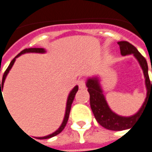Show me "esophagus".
Listing matches in <instances>:
<instances>
[{
	"mask_svg": "<svg viewBox=\"0 0 152 152\" xmlns=\"http://www.w3.org/2000/svg\"><path fill=\"white\" fill-rule=\"evenodd\" d=\"M78 88H80V89H84L85 88H86V85H85V81L82 79V80H79L78 82Z\"/></svg>",
	"mask_w": 152,
	"mask_h": 152,
	"instance_id": "1",
	"label": "esophagus"
}]
</instances>
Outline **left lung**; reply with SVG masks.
<instances>
[{
	"instance_id": "1",
	"label": "left lung",
	"mask_w": 152,
	"mask_h": 152,
	"mask_svg": "<svg viewBox=\"0 0 152 152\" xmlns=\"http://www.w3.org/2000/svg\"><path fill=\"white\" fill-rule=\"evenodd\" d=\"M120 47V51L122 56L133 54L137 60L143 71L145 77V85L146 88V97L142 107L137 112L132 116L125 117L115 113L111 109L107 102L103 90L100 83V78L98 75L88 77L87 79L86 86L90 95V107L93 111L97 122L104 128L111 131H122L129 129L137 122L144 111L148 100H152V81L151 82L148 75V66L146 58L138 52L136 47L126 41L118 42ZM152 71V68H151Z\"/></svg>"
}]
</instances>
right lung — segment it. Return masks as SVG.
<instances>
[{
  "label": "right lung",
  "instance_id": "right-lung-1",
  "mask_svg": "<svg viewBox=\"0 0 152 152\" xmlns=\"http://www.w3.org/2000/svg\"><path fill=\"white\" fill-rule=\"evenodd\" d=\"M26 53H38V54H45L46 50L45 49H43V48H30V49H26V50H22L20 54H17V55H16V56H15V58H13L12 60H11V62L10 63V64H9V66H8V68H7L6 71H5L4 75H3V78H2L1 87V106L2 101H4L3 97H2L1 90L3 89V87H4V83H5V80H6V76H7V74H9V72H10V70L11 69L12 66L14 65V63L15 62V59L18 58V57H20L21 54H26ZM78 85H76V86L74 87L73 89L70 91L69 94V96H68V98H67V102H66V108H65V114H64V120H63L62 124L60 125V126H59L58 129L55 131L54 132H53V133L50 134V135H48V136H45V137H36L37 139H48V138L53 137H54V136H56V135H58V134L60 133V132H61L64 130V128L65 127L66 124H67V122H68L69 117V113H70V109H71V105H72V103H73V101H74V97H75V94H76V93H77V92H78ZM4 102H5V101H4Z\"/></svg>",
  "mask_w": 152,
  "mask_h": 152
}]
</instances>
